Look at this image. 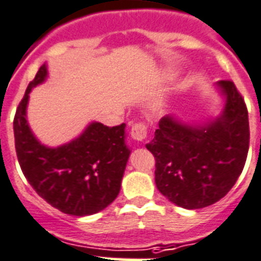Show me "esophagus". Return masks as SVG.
<instances>
[{"instance_id": "1", "label": "esophagus", "mask_w": 261, "mask_h": 261, "mask_svg": "<svg viewBox=\"0 0 261 261\" xmlns=\"http://www.w3.org/2000/svg\"><path fill=\"white\" fill-rule=\"evenodd\" d=\"M130 136L132 139L137 143H143L146 137V125L143 122H139L136 125L132 126V130H130Z\"/></svg>"}]
</instances>
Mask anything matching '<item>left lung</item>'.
<instances>
[{"instance_id": "left-lung-1", "label": "left lung", "mask_w": 261, "mask_h": 261, "mask_svg": "<svg viewBox=\"0 0 261 261\" xmlns=\"http://www.w3.org/2000/svg\"><path fill=\"white\" fill-rule=\"evenodd\" d=\"M215 89L224 104L203 121L167 115L146 144L156 159L154 181L161 195L185 210L212 205L227 195L243 172L249 146L248 112L232 81Z\"/></svg>"}]
</instances>
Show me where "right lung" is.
<instances>
[{"mask_svg": "<svg viewBox=\"0 0 261 261\" xmlns=\"http://www.w3.org/2000/svg\"><path fill=\"white\" fill-rule=\"evenodd\" d=\"M48 79V64L38 69L17 108L13 129L19 167L29 184L46 203L70 216H89L115 201L130 148L125 124L105 126L89 122L69 143L45 145L34 136L28 122L32 89Z\"/></svg>", "mask_w": 261, "mask_h": 261, "instance_id": "right-lung-1", "label": "right lung"}]
</instances>
